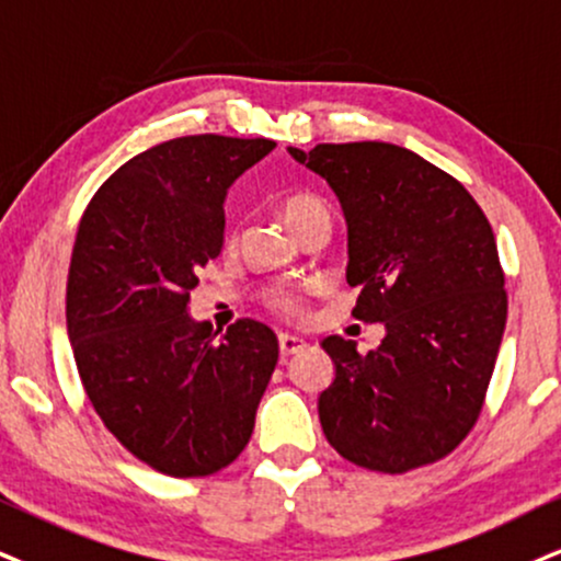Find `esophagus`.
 <instances>
[{"mask_svg": "<svg viewBox=\"0 0 561 561\" xmlns=\"http://www.w3.org/2000/svg\"><path fill=\"white\" fill-rule=\"evenodd\" d=\"M278 348H280V356H291V354H299L304 348V341L296 335H288V333H280L278 335Z\"/></svg>", "mask_w": 561, "mask_h": 561, "instance_id": "obj_1", "label": "esophagus"}]
</instances>
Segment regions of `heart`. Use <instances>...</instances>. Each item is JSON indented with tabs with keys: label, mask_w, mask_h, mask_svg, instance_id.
<instances>
[{
	"label": "heart",
	"mask_w": 561,
	"mask_h": 561,
	"mask_svg": "<svg viewBox=\"0 0 561 561\" xmlns=\"http://www.w3.org/2000/svg\"><path fill=\"white\" fill-rule=\"evenodd\" d=\"M314 216H328L330 218V207L322 197L312 195V192H294L283 199V218L288 220V226L296 228L301 226L304 220L314 218ZM267 307L273 312H278L283 317H299L304 312L301 299L294 291H283V288H275L265 296Z\"/></svg>",
	"instance_id": "b5f03b06"
}]
</instances>
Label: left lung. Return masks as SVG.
<instances>
[{
    "mask_svg": "<svg viewBox=\"0 0 561 561\" xmlns=\"http://www.w3.org/2000/svg\"><path fill=\"white\" fill-rule=\"evenodd\" d=\"M296 161L333 186L348 220L354 317L385 322L377 351L328 337L322 432L379 473L437 462L471 434L507 322L494 231L458 179L390 142H322Z\"/></svg>",
    "mask_w": 561,
    "mask_h": 561,
    "instance_id": "left-lung-1",
    "label": "left lung"
}]
</instances>
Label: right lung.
Segmentation results:
<instances>
[{
    "label": "right lung",
    "instance_id": "1",
    "mask_svg": "<svg viewBox=\"0 0 561 561\" xmlns=\"http://www.w3.org/2000/svg\"><path fill=\"white\" fill-rule=\"evenodd\" d=\"M273 140L186 135L145 150L82 213L67 333L90 405L137 460L174 479L241 455L278 364V337L241 317L213 333L186 314L197 270L224 247V197Z\"/></svg>",
    "mask_w": 561,
    "mask_h": 561
}]
</instances>
